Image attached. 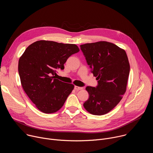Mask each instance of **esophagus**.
<instances>
[{"mask_svg":"<svg viewBox=\"0 0 153 153\" xmlns=\"http://www.w3.org/2000/svg\"><path fill=\"white\" fill-rule=\"evenodd\" d=\"M74 89L76 90H81L83 89L82 87H80V86H74Z\"/></svg>","mask_w":153,"mask_h":153,"instance_id":"esophagus-1","label":"esophagus"}]
</instances>
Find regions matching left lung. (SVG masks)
I'll use <instances>...</instances> for the list:
<instances>
[{"label": "left lung", "mask_w": 153, "mask_h": 153, "mask_svg": "<svg viewBox=\"0 0 153 153\" xmlns=\"http://www.w3.org/2000/svg\"><path fill=\"white\" fill-rule=\"evenodd\" d=\"M86 62L98 80L96 87L86 86L89 99L85 110L101 116L111 111L125 93L130 66L125 51L111 42L100 41L81 45Z\"/></svg>", "instance_id": "left-lung-1"}]
</instances>
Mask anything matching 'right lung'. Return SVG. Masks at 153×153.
<instances>
[{"label": "right lung", "mask_w": 153, "mask_h": 153, "mask_svg": "<svg viewBox=\"0 0 153 153\" xmlns=\"http://www.w3.org/2000/svg\"><path fill=\"white\" fill-rule=\"evenodd\" d=\"M79 51L75 44L49 40L36 41L29 45L19 60L22 86L40 111L51 114L63 106L74 85L55 79L56 71L63 70L68 58Z\"/></svg>", "instance_id": "1"}]
</instances>
